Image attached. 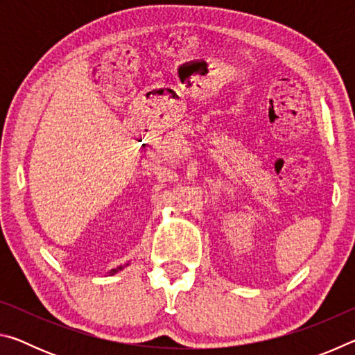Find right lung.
Masks as SVG:
<instances>
[{"instance_id":"1","label":"right lung","mask_w":355,"mask_h":355,"mask_svg":"<svg viewBox=\"0 0 355 355\" xmlns=\"http://www.w3.org/2000/svg\"><path fill=\"white\" fill-rule=\"evenodd\" d=\"M119 269H122V268H117V269H114V271H112V274H114V272H117V271H119Z\"/></svg>"}]
</instances>
